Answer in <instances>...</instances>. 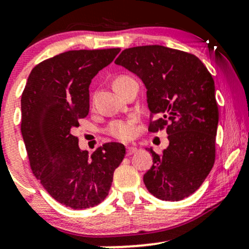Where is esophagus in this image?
<instances>
[{
  "label": "esophagus",
  "instance_id": "obj_1",
  "mask_svg": "<svg viewBox=\"0 0 249 249\" xmlns=\"http://www.w3.org/2000/svg\"><path fill=\"white\" fill-rule=\"evenodd\" d=\"M137 151H138V148H137L136 146H127V150H126L127 156H131V154H134V153L137 152Z\"/></svg>",
  "mask_w": 249,
  "mask_h": 249
}]
</instances>
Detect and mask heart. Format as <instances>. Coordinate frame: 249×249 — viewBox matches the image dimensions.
Instances as JSON below:
<instances>
[{"label":"heart","mask_w":249,"mask_h":249,"mask_svg":"<svg viewBox=\"0 0 249 249\" xmlns=\"http://www.w3.org/2000/svg\"><path fill=\"white\" fill-rule=\"evenodd\" d=\"M130 77L121 76L115 81V84H118L125 79H128ZM108 134L115 137L121 141H128L134 136L136 133V118L131 117L127 119H122V121H115L111 123L107 127Z\"/></svg>","instance_id":"1"}]
</instances>
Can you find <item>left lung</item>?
Instances as JSON below:
<instances>
[{"label": "left lung", "mask_w": 249, "mask_h": 249, "mask_svg": "<svg viewBox=\"0 0 249 249\" xmlns=\"http://www.w3.org/2000/svg\"><path fill=\"white\" fill-rule=\"evenodd\" d=\"M115 63L144 83L148 110L158 118L148 130L166 125L168 146L159 154L146 148L153 165L144 174L145 186L165 201L187 198L215 159L219 111L212 76L198 57L162 45L128 48Z\"/></svg>", "instance_id": "left-lung-1"}]
</instances>
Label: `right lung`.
Instances as JSON below:
<instances>
[{"mask_svg": "<svg viewBox=\"0 0 249 249\" xmlns=\"http://www.w3.org/2000/svg\"><path fill=\"white\" fill-rule=\"evenodd\" d=\"M121 51L72 50L31 70L21 98V131L34 176L56 201L72 210L107 198L125 146L108 142L91 156L71 133L90 108L89 87Z\"/></svg>", "mask_w": 249, "mask_h": 249, "instance_id": "1", "label": "right lung"}]
</instances>
